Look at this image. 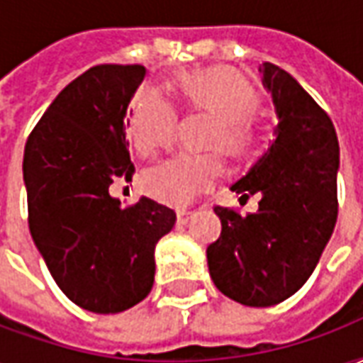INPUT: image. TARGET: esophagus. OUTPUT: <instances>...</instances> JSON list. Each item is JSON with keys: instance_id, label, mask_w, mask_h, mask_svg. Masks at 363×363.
<instances>
[{"instance_id": "esophagus-1", "label": "esophagus", "mask_w": 363, "mask_h": 363, "mask_svg": "<svg viewBox=\"0 0 363 363\" xmlns=\"http://www.w3.org/2000/svg\"><path fill=\"white\" fill-rule=\"evenodd\" d=\"M192 216H194V213H192V212H184V210H182V212L177 213V221H179L181 225H186V223H189V221L192 220Z\"/></svg>"}]
</instances>
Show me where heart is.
<instances>
[{"label": "heart", "instance_id": "1", "mask_svg": "<svg viewBox=\"0 0 363 363\" xmlns=\"http://www.w3.org/2000/svg\"><path fill=\"white\" fill-rule=\"evenodd\" d=\"M182 101L200 111L216 114L213 145L231 153H245L255 138L252 114L259 108V93L251 83L229 67H208L182 74L177 79ZM177 111L155 89H143L132 103L128 134L142 157H153L173 143ZM223 171L218 151L181 155L153 167L143 174V189L151 198L169 206H186L198 192L210 189Z\"/></svg>", "mask_w": 363, "mask_h": 363}]
</instances>
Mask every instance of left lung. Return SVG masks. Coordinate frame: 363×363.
<instances>
[{"instance_id":"left-lung-1","label":"left lung","mask_w":363,"mask_h":363,"mask_svg":"<svg viewBox=\"0 0 363 363\" xmlns=\"http://www.w3.org/2000/svg\"><path fill=\"white\" fill-rule=\"evenodd\" d=\"M259 72L278 116L276 140L231 184L241 198L259 194V210L239 216L213 208L221 235L206 257L223 296L249 307H270L309 280L335 231L340 150L327 112L288 72L270 62Z\"/></svg>"}]
</instances>
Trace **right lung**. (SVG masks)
I'll use <instances>...</instances> for the list:
<instances>
[{
  "label": "right lung",
  "mask_w": 363,
  "mask_h": 363,
  "mask_svg": "<svg viewBox=\"0 0 363 363\" xmlns=\"http://www.w3.org/2000/svg\"><path fill=\"white\" fill-rule=\"evenodd\" d=\"M143 66H95L67 85L25 145L28 229L58 288L91 313L126 311L153 288L155 245L177 213L151 198L122 208L132 181L126 111Z\"/></svg>",
  "instance_id": "1"
}]
</instances>
